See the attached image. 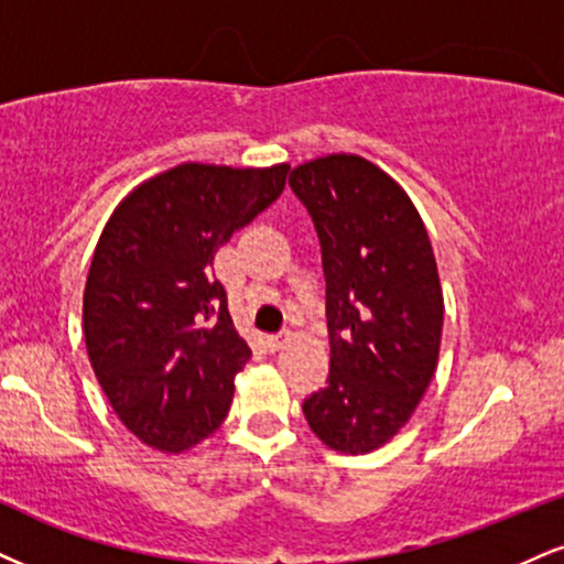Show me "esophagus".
I'll return each mask as SVG.
<instances>
[{
    "instance_id": "obj_1",
    "label": "esophagus",
    "mask_w": 564,
    "mask_h": 564,
    "mask_svg": "<svg viewBox=\"0 0 564 564\" xmlns=\"http://www.w3.org/2000/svg\"><path fill=\"white\" fill-rule=\"evenodd\" d=\"M289 334H275V336H268V347L273 349V351H278V349H283L289 344Z\"/></svg>"
}]
</instances>
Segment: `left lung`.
Listing matches in <instances>:
<instances>
[{"instance_id": "obj_1", "label": "left lung", "mask_w": 564, "mask_h": 564, "mask_svg": "<svg viewBox=\"0 0 564 564\" xmlns=\"http://www.w3.org/2000/svg\"><path fill=\"white\" fill-rule=\"evenodd\" d=\"M291 192L315 223L330 338L328 386L304 399L330 449L368 454L412 417L436 372L444 294L412 199L357 154L294 167Z\"/></svg>"}]
</instances>
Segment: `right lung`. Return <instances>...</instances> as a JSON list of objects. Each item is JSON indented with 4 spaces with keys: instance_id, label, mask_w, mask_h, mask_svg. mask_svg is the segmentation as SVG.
<instances>
[{
    "instance_id": "right-lung-1",
    "label": "right lung",
    "mask_w": 564,
    "mask_h": 564,
    "mask_svg": "<svg viewBox=\"0 0 564 564\" xmlns=\"http://www.w3.org/2000/svg\"><path fill=\"white\" fill-rule=\"evenodd\" d=\"M286 173V162H183L135 186L101 230L84 291L88 359L120 423L152 449H192L228 415L252 349L215 252L273 205Z\"/></svg>"
}]
</instances>
